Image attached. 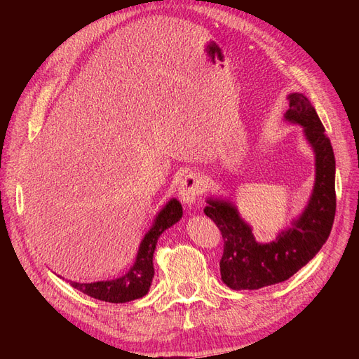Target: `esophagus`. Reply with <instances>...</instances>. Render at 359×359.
I'll return each mask as SVG.
<instances>
[{
  "label": "esophagus",
  "instance_id": "34e87169",
  "mask_svg": "<svg viewBox=\"0 0 359 359\" xmlns=\"http://www.w3.org/2000/svg\"><path fill=\"white\" fill-rule=\"evenodd\" d=\"M203 189H205L203 181L198 173H191V172L187 173V175L181 180L180 189H178L182 203H186L189 206L196 203L199 194H202Z\"/></svg>",
  "mask_w": 359,
  "mask_h": 359
}]
</instances>
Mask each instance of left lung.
<instances>
[{"mask_svg":"<svg viewBox=\"0 0 359 359\" xmlns=\"http://www.w3.org/2000/svg\"><path fill=\"white\" fill-rule=\"evenodd\" d=\"M285 121L302 127L314 154V184L306 208L273 241L259 243L231 199L208 198L203 212L219 227L220 274L233 290H255L290 278L327 243L335 215V157L316 109L301 93L287 95Z\"/></svg>","mask_w":359,"mask_h":359,"instance_id":"obj_1","label":"left lung"}]
</instances>
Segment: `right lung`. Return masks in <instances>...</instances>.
<instances>
[{
  "instance_id": "1",
  "label": "right lung",
  "mask_w": 359,
  "mask_h": 359,
  "mask_svg": "<svg viewBox=\"0 0 359 359\" xmlns=\"http://www.w3.org/2000/svg\"><path fill=\"white\" fill-rule=\"evenodd\" d=\"M181 217V202L172 198L157 212L153 226L149 227V231L144 235L142 241H140L135 264L121 277H116L114 280L94 281V283H78V281H69V283L74 289L85 293V295L114 304H123L145 297L151 283H153V256L158 238L166 229L178 223Z\"/></svg>"
}]
</instances>
